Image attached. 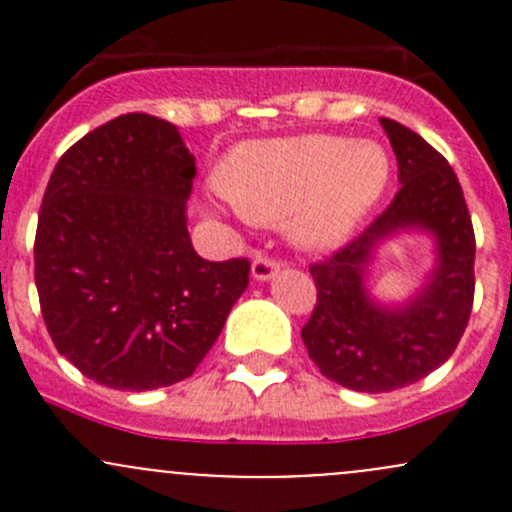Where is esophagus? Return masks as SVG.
<instances>
[{
	"instance_id": "1",
	"label": "esophagus",
	"mask_w": 512,
	"mask_h": 512,
	"mask_svg": "<svg viewBox=\"0 0 512 512\" xmlns=\"http://www.w3.org/2000/svg\"><path fill=\"white\" fill-rule=\"evenodd\" d=\"M277 270H280V262H277L275 257L262 255L260 252V255H255V260H252V277H255V280H272Z\"/></svg>"
}]
</instances>
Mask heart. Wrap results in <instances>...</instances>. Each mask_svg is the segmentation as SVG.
<instances>
[{
	"instance_id": "1",
	"label": "heart",
	"mask_w": 512,
	"mask_h": 512,
	"mask_svg": "<svg viewBox=\"0 0 512 512\" xmlns=\"http://www.w3.org/2000/svg\"><path fill=\"white\" fill-rule=\"evenodd\" d=\"M389 175V153L379 143L309 133L237 146L218 188L242 218L287 223L294 242L327 250L379 203Z\"/></svg>"
}]
</instances>
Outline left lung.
Instances as JSON below:
<instances>
[{
  "label": "left lung",
  "instance_id": "1",
  "mask_svg": "<svg viewBox=\"0 0 512 512\" xmlns=\"http://www.w3.org/2000/svg\"><path fill=\"white\" fill-rule=\"evenodd\" d=\"M399 163V193L361 235L309 265L317 304L302 327L309 359L327 379L366 394L409 386L456 352L476 289V235L456 173L418 133L381 118ZM401 229H423L437 242V267L421 293L384 308L363 285L375 245Z\"/></svg>",
  "mask_w": 512,
  "mask_h": 512
}]
</instances>
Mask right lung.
I'll list each match as a JSON object with an SVG mask.
<instances>
[{
    "mask_svg": "<svg viewBox=\"0 0 512 512\" xmlns=\"http://www.w3.org/2000/svg\"><path fill=\"white\" fill-rule=\"evenodd\" d=\"M195 158L178 128L126 113L76 141L41 200L34 280L61 356L108 389L188 379L250 282L203 260L185 218Z\"/></svg>",
    "mask_w": 512,
    "mask_h": 512,
    "instance_id": "right-lung-1",
    "label": "right lung"
}]
</instances>
